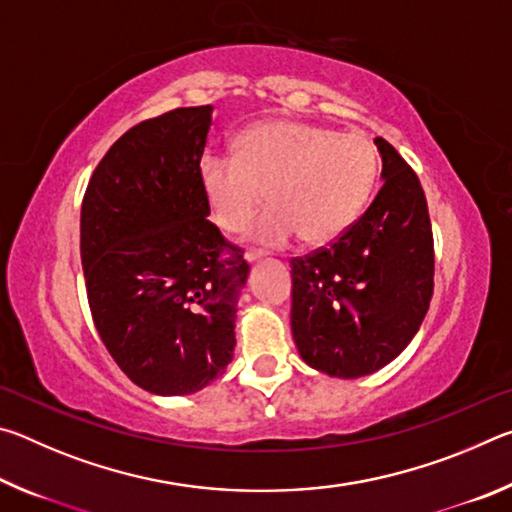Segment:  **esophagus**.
Returning a JSON list of instances; mask_svg holds the SVG:
<instances>
[{
  "mask_svg": "<svg viewBox=\"0 0 512 512\" xmlns=\"http://www.w3.org/2000/svg\"><path fill=\"white\" fill-rule=\"evenodd\" d=\"M244 257H246L248 264H253V262H257V259H262L264 253H262V250H246Z\"/></svg>",
  "mask_w": 512,
  "mask_h": 512,
  "instance_id": "34e87169",
  "label": "esophagus"
}]
</instances>
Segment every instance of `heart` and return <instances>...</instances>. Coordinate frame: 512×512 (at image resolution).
Masks as SVG:
<instances>
[{
  "mask_svg": "<svg viewBox=\"0 0 512 512\" xmlns=\"http://www.w3.org/2000/svg\"><path fill=\"white\" fill-rule=\"evenodd\" d=\"M377 155L359 135H336L302 121H264L237 140V158L205 155L201 185L223 230H244L262 207L250 237L284 246L300 235L318 246L341 237L366 207Z\"/></svg>",
  "mask_w": 512,
  "mask_h": 512,
  "instance_id": "1",
  "label": "heart"
}]
</instances>
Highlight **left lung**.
Returning <instances> with one entry per match:
<instances>
[{
	"instance_id": "1",
	"label": "left lung",
	"mask_w": 512,
	"mask_h": 512,
	"mask_svg": "<svg viewBox=\"0 0 512 512\" xmlns=\"http://www.w3.org/2000/svg\"><path fill=\"white\" fill-rule=\"evenodd\" d=\"M375 201L332 246L291 259V332L307 366L357 379L391 363L433 296V235L415 171L384 137Z\"/></svg>"
}]
</instances>
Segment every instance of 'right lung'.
<instances>
[{
  "label": "right lung",
  "mask_w": 512,
  "mask_h": 512,
  "mask_svg": "<svg viewBox=\"0 0 512 512\" xmlns=\"http://www.w3.org/2000/svg\"><path fill=\"white\" fill-rule=\"evenodd\" d=\"M212 106L133 126L103 155L81 207L90 311L110 357L155 395L223 375L248 264L210 216L201 158Z\"/></svg>",
  "instance_id": "obj_1"
}]
</instances>
